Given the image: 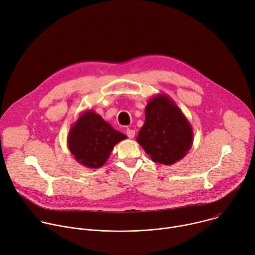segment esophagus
I'll return each instance as SVG.
<instances>
[{
  "label": "esophagus",
  "mask_w": 255,
  "mask_h": 255,
  "mask_svg": "<svg viewBox=\"0 0 255 255\" xmlns=\"http://www.w3.org/2000/svg\"><path fill=\"white\" fill-rule=\"evenodd\" d=\"M126 134H127V136H128L130 139H132V138H134V136H135V131L132 130V129H127Z\"/></svg>",
  "instance_id": "obj_1"
}]
</instances>
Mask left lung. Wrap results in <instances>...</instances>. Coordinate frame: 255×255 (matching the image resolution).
I'll list each match as a JSON object with an SVG mask.
<instances>
[{"instance_id":"1","label":"left lung","mask_w":255,"mask_h":255,"mask_svg":"<svg viewBox=\"0 0 255 255\" xmlns=\"http://www.w3.org/2000/svg\"><path fill=\"white\" fill-rule=\"evenodd\" d=\"M136 140L152 161L171 165L188 154L194 133L175 102L165 94H157L145 107V122Z\"/></svg>"}]
</instances>
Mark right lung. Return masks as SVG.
<instances>
[{"label":"right lung","instance_id":"1","mask_svg":"<svg viewBox=\"0 0 255 255\" xmlns=\"http://www.w3.org/2000/svg\"><path fill=\"white\" fill-rule=\"evenodd\" d=\"M126 138L91 109L83 112L70 127L67 147L79 163L99 168L107 162L115 145Z\"/></svg>","mask_w":255,"mask_h":255}]
</instances>
